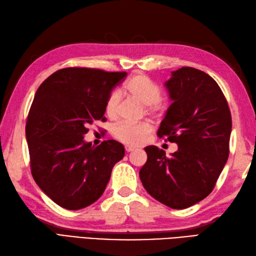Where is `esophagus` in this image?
Here are the masks:
<instances>
[{
	"instance_id": "obj_1",
	"label": "esophagus",
	"mask_w": 256,
	"mask_h": 256,
	"mask_svg": "<svg viewBox=\"0 0 256 256\" xmlns=\"http://www.w3.org/2000/svg\"><path fill=\"white\" fill-rule=\"evenodd\" d=\"M134 147H130V146H126V152H134Z\"/></svg>"
}]
</instances>
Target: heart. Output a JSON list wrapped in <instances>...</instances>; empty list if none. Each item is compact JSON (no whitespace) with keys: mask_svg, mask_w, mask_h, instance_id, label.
<instances>
[{"mask_svg":"<svg viewBox=\"0 0 256 256\" xmlns=\"http://www.w3.org/2000/svg\"><path fill=\"white\" fill-rule=\"evenodd\" d=\"M124 92L134 100L145 104L146 112L159 116L164 111V104L161 100V88L152 78L144 74H135L124 85ZM121 94L114 90L104 102V112L110 119H114L119 114ZM152 126L148 121L138 123L121 122L114 128L112 134L118 140L128 146H137L152 133Z\"/></svg>","mask_w":256,"mask_h":256,"instance_id":"b5f03b06","label":"heart"}]
</instances>
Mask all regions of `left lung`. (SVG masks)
I'll return each mask as SVG.
<instances>
[{"label":"left lung","instance_id":"1","mask_svg":"<svg viewBox=\"0 0 256 256\" xmlns=\"http://www.w3.org/2000/svg\"><path fill=\"white\" fill-rule=\"evenodd\" d=\"M164 85L173 102L156 135L178 149L168 158L156 146L146 147L140 178L156 200L182 210L212 192L229 156L232 114L218 84L201 70L182 67Z\"/></svg>","mask_w":256,"mask_h":256}]
</instances>
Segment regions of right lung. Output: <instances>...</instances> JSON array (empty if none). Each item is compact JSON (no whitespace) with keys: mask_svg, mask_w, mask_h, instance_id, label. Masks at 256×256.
<instances>
[{"mask_svg":"<svg viewBox=\"0 0 256 256\" xmlns=\"http://www.w3.org/2000/svg\"><path fill=\"white\" fill-rule=\"evenodd\" d=\"M126 72L70 67L54 72L38 88L26 123L31 173L38 186L67 210L100 198L126 150L109 140L84 142L88 124L104 119V102Z\"/></svg>","mask_w":256,"mask_h":256,"instance_id":"1","label":"right lung"}]
</instances>
